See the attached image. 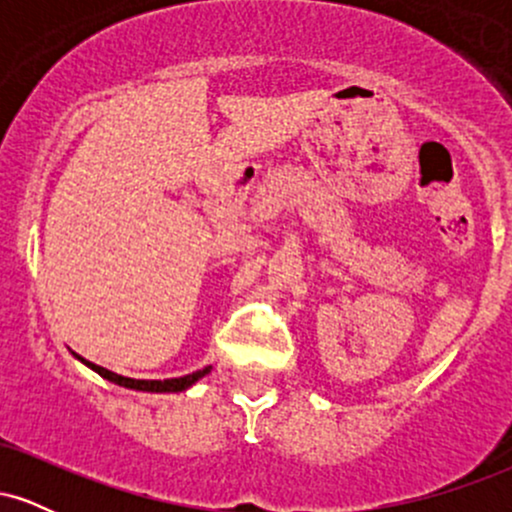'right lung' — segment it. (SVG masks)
Segmentation results:
<instances>
[{"mask_svg": "<svg viewBox=\"0 0 512 512\" xmlns=\"http://www.w3.org/2000/svg\"><path fill=\"white\" fill-rule=\"evenodd\" d=\"M74 356L79 358L84 366L96 370V373L103 375L105 380H110V383L129 387V390H139V392H182V390H187V387L195 385L199 378H204V375L211 370V366H207L202 370H195V373H190V375H182V378H170V380H134V378H125V375H117V373H113V370H108L103 366H96V363L86 361V358H81L79 354H74Z\"/></svg>", "mask_w": 512, "mask_h": 512, "instance_id": "1", "label": "right lung"}]
</instances>
